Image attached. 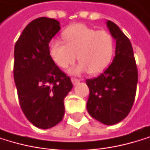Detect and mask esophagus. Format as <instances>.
<instances>
[{"label": "esophagus", "instance_id": "obj_1", "mask_svg": "<svg viewBox=\"0 0 150 150\" xmlns=\"http://www.w3.org/2000/svg\"><path fill=\"white\" fill-rule=\"evenodd\" d=\"M71 81H72V83H73L74 85H76V84L80 82V80H79V79H76V78H72Z\"/></svg>", "mask_w": 150, "mask_h": 150}]
</instances>
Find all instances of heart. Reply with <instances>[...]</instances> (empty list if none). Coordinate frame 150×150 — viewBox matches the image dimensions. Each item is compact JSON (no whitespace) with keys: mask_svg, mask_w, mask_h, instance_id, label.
<instances>
[{"mask_svg":"<svg viewBox=\"0 0 150 150\" xmlns=\"http://www.w3.org/2000/svg\"><path fill=\"white\" fill-rule=\"evenodd\" d=\"M64 42L51 39L49 42V53L60 68H67L76 60L79 63L69 69L72 74L89 72L97 74L110 64L114 50V38L108 32L90 27L83 24H76L66 28L62 33Z\"/></svg>","mask_w":150,"mask_h":150,"instance_id":"b5f03b06","label":"heart"}]
</instances>
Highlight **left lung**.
I'll list each match as a JSON object with an SVG mask.
<instances>
[{"mask_svg": "<svg viewBox=\"0 0 150 150\" xmlns=\"http://www.w3.org/2000/svg\"><path fill=\"white\" fill-rule=\"evenodd\" d=\"M107 26L115 40V56L98 77L87 79L90 90L87 110L94 119L112 125L128 115L133 105L138 70L130 40L110 20Z\"/></svg>", "mask_w": 150, "mask_h": 150, "instance_id": "1", "label": "left lung"}]
</instances>
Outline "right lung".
Instances as JSON below:
<instances>
[{
  "instance_id": "obj_1",
  "label": "right lung",
  "mask_w": 150,
  "mask_h": 150,
  "mask_svg": "<svg viewBox=\"0 0 150 150\" xmlns=\"http://www.w3.org/2000/svg\"><path fill=\"white\" fill-rule=\"evenodd\" d=\"M59 30L56 19L36 18L23 30L14 49L13 74L20 108L41 129L51 128L63 119L64 99L73 88L69 76L49 53V42Z\"/></svg>"
}]
</instances>
